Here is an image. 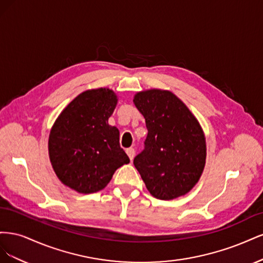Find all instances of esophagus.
<instances>
[{"label": "esophagus", "mask_w": 263, "mask_h": 263, "mask_svg": "<svg viewBox=\"0 0 263 263\" xmlns=\"http://www.w3.org/2000/svg\"><path fill=\"white\" fill-rule=\"evenodd\" d=\"M126 153H127V155H128L130 160H133L134 157H135V154H136V153H135V149L134 148H128V149L126 150Z\"/></svg>", "instance_id": "1"}]
</instances>
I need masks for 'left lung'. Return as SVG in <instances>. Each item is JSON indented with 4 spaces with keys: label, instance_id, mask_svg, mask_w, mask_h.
I'll return each mask as SVG.
<instances>
[{
    "label": "left lung",
    "instance_id": "1",
    "mask_svg": "<svg viewBox=\"0 0 263 263\" xmlns=\"http://www.w3.org/2000/svg\"><path fill=\"white\" fill-rule=\"evenodd\" d=\"M134 104L148 129L145 149L134 159L147 190L163 201L186 194L205 166L206 142L200 123L170 91L138 92Z\"/></svg>",
    "mask_w": 263,
    "mask_h": 263
}]
</instances>
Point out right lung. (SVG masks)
<instances>
[{
  "label": "right lung",
  "mask_w": 263,
  "mask_h": 263,
  "mask_svg": "<svg viewBox=\"0 0 263 263\" xmlns=\"http://www.w3.org/2000/svg\"><path fill=\"white\" fill-rule=\"evenodd\" d=\"M116 104L112 90H87L69 103L50 130L52 168L63 184L79 193L103 190L119 166L129 163L118 129L108 125Z\"/></svg>",
  "instance_id": "1"
}]
</instances>
